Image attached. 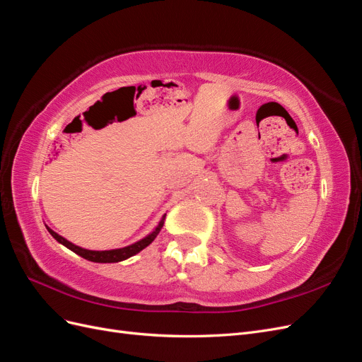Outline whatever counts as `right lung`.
Here are the masks:
<instances>
[{"instance_id": "add662e5", "label": "right lung", "mask_w": 362, "mask_h": 362, "mask_svg": "<svg viewBox=\"0 0 362 362\" xmlns=\"http://www.w3.org/2000/svg\"><path fill=\"white\" fill-rule=\"evenodd\" d=\"M163 223H164V217L161 218V222L158 223V226L156 228V231H152L148 237H145L144 240H140V242L131 245V246H127V247H120V249H113V250H87V249H83L80 246H75L74 243L68 242L66 238H63L62 235H59L57 233H54L52 229H48V233L57 240L59 243H62L63 246H66L68 249H71L72 252H75L76 255H80L89 261H93V262H117V261H124L129 257H133L136 254H139V252L141 249H145L146 246H149L152 242H154V238L158 235V233L161 231L163 228Z\"/></svg>"}]
</instances>
